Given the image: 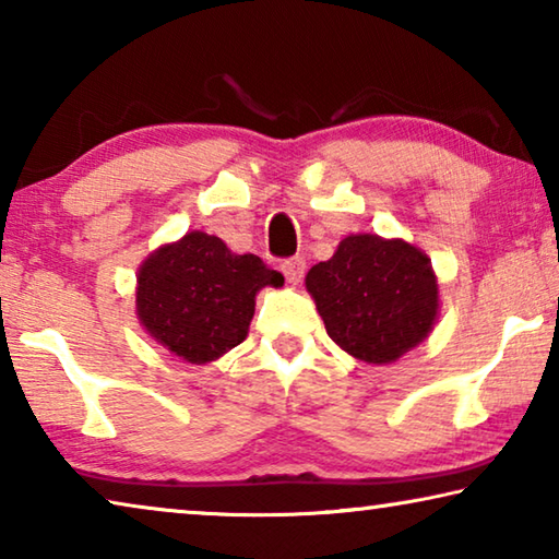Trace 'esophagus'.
<instances>
[{"label": "esophagus", "instance_id": "esophagus-1", "mask_svg": "<svg viewBox=\"0 0 559 559\" xmlns=\"http://www.w3.org/2000/svg\"><path fill=\"white\" fill-rule=\"evenodd\" d=\"M281 271H283V276H286V281L290 283V286H298L300 283V278H302V273H306V261L302 259H288V261H283L281 263Z\"/></svg>", "mask_w": 559, "mask_h": 559}]
</instances>
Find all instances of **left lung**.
<instances>
[{
	"instance_id": "left-lung-1",
	"label": "left lung",
	"mask_w": 559,
	"mask_h": 559,
	"mask_svg": "<svg viewBox=\"0 0 559 559\" xmlns=\"http://www.w3.org/2000/svg\"><path fill=\"white\" fill-rule=\"evenodd\" d=\"M330 340L367 365H390L437 325L439 281L431 259L404 239L349 234L333 259L306 276Z\"/></svg>"
}]
</instances>
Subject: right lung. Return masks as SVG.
I'll use <instances>...</instances> for the list:
<instances>
[{
    "label": "right lung",
    "instance_id": "add662e5",
    "mask_svg": "<svg viewBox=\"0 0 559 559\" xmlns=\"http://www.w3.org/2000/svg\"><path fill=\"white\" fill-rule=\"evenodd\" d=\"M283 286L253 253H234L219 236L187 231L140 263L135 310L159 347L206 365L243 343L261 288Z\"/></svg>",
    "mask_w": 559,
    "mask_h": 559
}]
</instances>
